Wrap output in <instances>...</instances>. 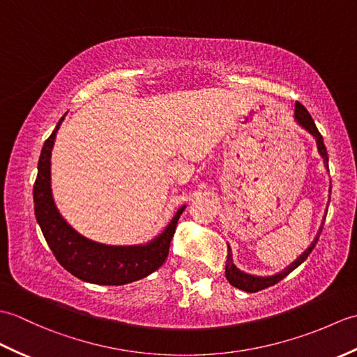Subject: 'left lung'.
Here are the masks:
<instances>
[{
  "label": "left lung",
  "mask_w": 357,
  "mask_h": 357,
  "mask_svg": "<svg viewBox=\"0 0 357 357\" xmlns=\"http://www.w3.org/2000/svg\"><path fill=\"white\" fill-rule=\"evenodd\" d=\"M294 116H296V121H298V123L305 128V130H308L310 133H312L314 138H316V141H317V149H319V153L322 155V158H324V164L327 165V169H328V153H327V147H325V144H324V138H322V135L319 133V130H317V127H316V124H314V121H313V118H312V115H310V113L307 112V109L304 107V105H302L301 102H296L294 104ZM321 231H322V227H321ZM319 231V233H321ZM316 244H317V238L314 239V242L312 245H310L304 253H302L298 259H296L290 267H287L284 271H280V273H278V275H275V276H268V278H259V276H252V275H247V273H244V271H241V270H238L236 267H234V264H233V259H231V255H229V257H227V265H225V276H227V279H229V282L233 285V287H236V288H239V290H244V291H248V293H256V291H261V290H264V288H267V287H271V285H275V284H278L279 280H282L287 275H290V273L294 270V268H298L299 265L304 262L307 257L310 256V253L313 252V248L316 247Z\"/></svg>",
  "instance_id": "1"
}]
</instances>
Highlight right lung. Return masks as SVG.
<instances>
[{
	"label": "right lung",
	"mask_w": 357,
	"mask_h": 357,
	"mask_svg": "<svg viewBox=\"0 0 357 357\" xmlns=\"http://www.w3.org/2000/svg\"><path fill=\"white\" fill-rule=\"evenodd\" d=\"M63 119H59L55 130L44 142L33 185L35 216L52 253L67 271L86 282L124 285L149 276L169 256L172 238L185 207L179 208L169 227L147 245L113 247L81 236L61 218L52 198L50 156Z\"/></svg>",
	"instance_id": "1"
}]
</instances>
